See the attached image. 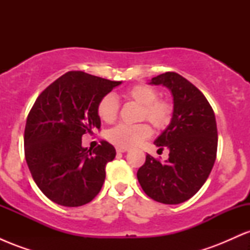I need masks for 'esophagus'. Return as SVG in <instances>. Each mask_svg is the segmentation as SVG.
<instances>
[{"label": "esophagus", "mask_w": 250, "mask_h": 250, "mask_svg": "<svg viewBox=\"0 0 250 250\" xmlns=\"http://www.w3.org/2000/svg\"><path fill=\"white\" fill-rule=\"evenodd\" d=\"M116 151L117 153H127L128 149L127 148H121V147H117L116 148Z\"/></svg>", "instance_id": "1"}]
</instances>
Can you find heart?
I'll return each mask as SVG.
<instances>
[{
    "instance_id": "heart-1",
    "label": "heart",
    "mask_w": 250,
    "mask_h": 250,
    "mask_svg": "<svg viewBox=\"0 0 250 250\" xmlns=\"http://www.w3.org/2000/svg\"><path fill=\"white\" fill-rule=\"evenodd\" d=\"M127 96L139 104L143 105L142 119H147L156 128L167 127L171 120L173 107L165 100H157L159 94L153 87L137 84L127 90ZM119 113V100L114 94L109 93L100 100L97 104V114L102 121L110 123L116 119ZM151 135V128L147 123H119L109 129L107 139L116 147L130 148L140 145Z\"/></svg>"
}]
</instances>
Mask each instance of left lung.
<instances>
[{
    "label": "left lung",
    "mask_w": 250,
    "mask_h": 250,
    "mask_svg": "<svg viewBox=\"0 0 250 250\" xmlns=\"http://www.w3.org/2000/svg\"><path fill=\"white\" fill-rule=\"evenodd\" d=\"M149 84H161L173 96L171 121L154 142L160 149L168 148L169 159L160 162L148 154L137 170V180L150 199L179 205L200 190L213 169L217 150L216 120L205 95L179 74H161Z\"/></svg>",
    "instance_id": "8db88e82"
}]
</instances>
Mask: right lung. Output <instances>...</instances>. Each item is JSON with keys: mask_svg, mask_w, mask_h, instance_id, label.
Segmentation results:
<instances>
[{"mask_svg": "<svg viewBox=\"0 0 250 250\" xmlns=\"http://www.w3.org/2000/svg\"><path fill=\"white\" fill-rule=\"evenodd\" d=\"M121 83L69 71L45 88L29 111L25 161L37 187L57 205L80 207L101 190L115 148L105 141L93 150L83 148L82 135L100 129L97 104Z\"/></svg>", "mask_w": 250, "mask_h": 250, "instance_id": "1", "label": "right lung"}]
</instances>
